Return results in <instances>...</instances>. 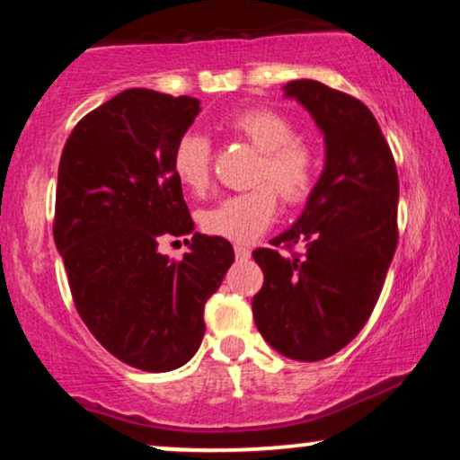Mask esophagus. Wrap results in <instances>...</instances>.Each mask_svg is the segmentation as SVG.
Masks as SVG:
<instances>
[{
	"label": "esophagus",
	"instance_id": "esophagus-1",
	"mask_svg": "<svg viewBox=\"0 0 460 460\" xmlns=\"http://www.w3.org/2000/svg\"><path fill=\"white\" fill-rule=\"evenodd\" d=\"M235 257H237V260H248V257H251V248L237 244L235 246Z\"/></svg>",
	"mask_w": 460,
	"mask_h": 460
}]
</instances>
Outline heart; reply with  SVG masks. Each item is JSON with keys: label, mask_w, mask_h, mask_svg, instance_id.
<instances>
[{"label": "heart", "mask_w": 460, "mask_h": 460, "mask_svg": "<svg viewBox=\"0 0 460 460\" xmlns=\"http://www.w3.org/2000/svg\"><path fill=\"white\" fill-rule=\"evenodd\" d=\"M225 129L260 151L251 172V183L260 186L220 199L200 212L199 223L209 235L251 242L272 225L277 194L285 205H300L309 199L318 181V153L307 142L296 140V128L288 116L268 108L242 110L226 120ZM171 164L183 188L203 194L212 175V142L188 131L177 140Z\"/></svg>", "instance_id": "1"}]
</instances>
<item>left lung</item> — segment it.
I'll list each match as a JSON object with an SVG mask.
<instances>
[{
  "label": "left lung",
  "instance_id": "left-lung-1",
  "mask_svg": "<svg viewBox=\"0 0 460 460\" xmlns=\"http://www.w3.org/2000/svg\"><path fill=\"white\" fill-rule=\"evenodd\" d=\"M314 116L326 145L307 208L252 257L263 285L252 315L263 340L296 361H320L358 335L376 305L398 246V171L367 105L315 79L285 84Z\"/></svg>",
  "mask_w": 460,
  "mask_h": 460
}]
</instances>
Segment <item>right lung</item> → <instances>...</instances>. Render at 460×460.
<instances>
[{"label": "right lung", "mask_w": 460, "mask_h": 460, "mask_svg": "<svg viewBox=\"0 0 460 460\" xmlns=\"http://www.w3.org/2000/svg\"><path fill=\"white\" fill-rule=\"evenodd\" d=\"M199 99L129 88L75 125L58 166L54 240L79 318L105 350L145 372L194 357L203 309L234 263V246L194 234L172 149ZM192 234L181 261L156 246Z\"/></svg>", "instance_id": "add662e5"}]
</instances>
